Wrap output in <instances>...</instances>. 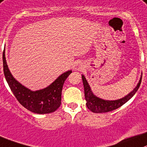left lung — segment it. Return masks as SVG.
Masks as SVG:
<instances>
[{
	"instance_id": "obj_1",
	"label": "left lung",
	"mask_w": 147,
	"mask_h": 147,
	"mask_svg": "<svg viewBox=\"0 0 147 147\" xmlns=\"http://www.w3.org/2000/svg\"><path fill=\"white\" fill-rule=\"evenodd\" d=\"M82 81H83L84 88L85 100L86 101V106H87L88 109H89L93 113H107V112L115 110V109L121 107L125 102H127L139 89L141 82H142V76H141L140 80H139L137 86L134 88L132 92H130L128 95L117 100H105L97 97L92 92L90 86H89L87 81L86 80V78L84 77V76L82 75Z\"/></svg>"
}]
</instances>
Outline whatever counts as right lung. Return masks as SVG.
<instances>
[{"label": "right lung", "instance_id": "1", "mask_svg": "<svg viewBox=\"0 0 147 147\" xmlns=\"http://www.w3.org/2000/svg\"><path fill=\"white\" fill-rule=\"evenodd\" d=\"M3 63L7 83L16 100L25 108L37 114H47L53 113L60 107L63 86L72 71L63 73L47 87L33 92L23 86L12 76L5 60V50L3 53Z\"/></svg>", "mask_w": 147, "mask_h": 147}]
</instances>
